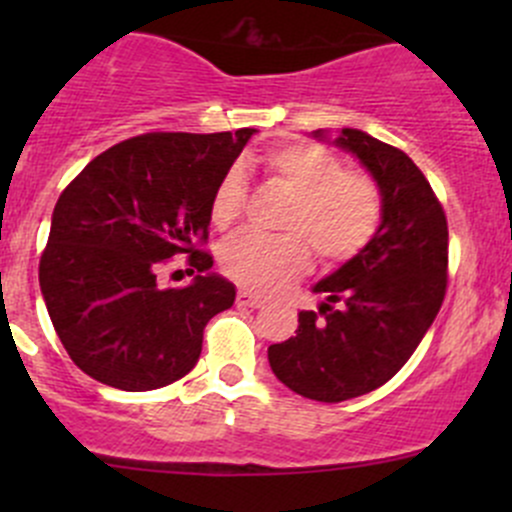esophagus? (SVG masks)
<instances>
[{"instance_id": "1", "label": "esophagus", "mask_w": 512, "mask_h": 512, "mask_svg": "<svg viewBox=\"0 0 512 512\" xmlns=\"http://www.w3.org/2000/svg\"><path fill=\"white\" fill-rule=\"evenodd\" d=\"M262 304H265V297L252 292V289H240L237 292V307H262Z\"/></svg>"}]
</instances>
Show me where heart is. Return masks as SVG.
Wrapping results in <instances>:
<instances>
[{
  "label": "heart",
  "instance_id": "b5f03b06",
  "mask_svg": "<svg viewBox=\"0 0 512 512\" xmlns=\"http://www.w3.org/2000/svg\"><path fill=\"white\" fill-rule=\"evenodd\" d=\"M265 173L292 195L282 230L265 240L245 232L220 250V267L230 280L260 292L287 285L309 265V250L319 262H344L374 237L381 220L376 185L349 173L329 148L317 143H285L260 158ZM245 188L237 170L225 173L210 198V223L230 230L240 220Z\"/></svg>",
  "mask_w": 512,
  "mask_h": 512
}]
</instances>
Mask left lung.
I'll return each instance as SVG.
<instances>
[{"label": "left lung", "mask_w": 512, "mask_h": 512, "mask_svg": "<svg viewBox=\"0 0 512 512\" xmlns=\"http://www.w3.org/2000/svg\"><path fill=\"white\" fill-rule=\"evenodd\" d=\"M374 178L381 223L352 260L312 287L319 312H299L294 337L267 349L277 379L304 399L337 404L379 389L416 352L446 294L448 225L416 163L379 138L342 128L337 138Z\"/></svg>", "instance_id": "obj_1"}]
</instances>
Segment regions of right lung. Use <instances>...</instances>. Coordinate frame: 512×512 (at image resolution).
<instances>
[{
	"mask_svg": "<svg viewBox=\"0 0 512 512\" xmlns=\"http://www.w3.org/2000/svg\"><path fill=\"white\" fill-rule=\"evenodd\" d=\"M252 133L128 138L61 193L39 285L61 344L91 379L151 391L198 364L205 324L232 307L235 285L195 245L208 240L210 198ZM173 254L191 255L188 288L157 287Z\"/></svg>",
	"mask_w": 512,
	"mask_h": 512,
	"instance_id": "right-lung-1",
	"label": "right lung"
}]
</instances>
